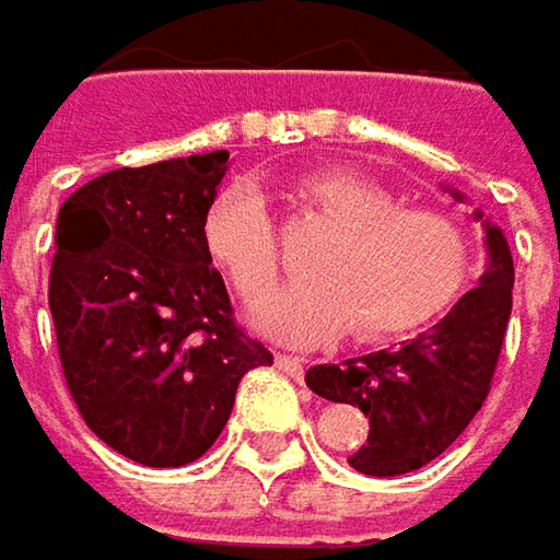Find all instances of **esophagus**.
<instances>
[{"label":"esophagus","mask_w":560,"mask_h":560,"mask_svg":"<svg viewBox=\"0 0 560 560\" xmlns=\"http://www.w3.org/2000/svg\"><path fill=\"white\" fill-rule=\"evenodd\" d=\"M276 365H279L284 375H291L294 381H303V359L300 357H284V353H279Z\"/></svg>","instance_id":"obj_1"}]
</instances>
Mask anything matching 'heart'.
I'll list each match as a JSON object with an SVG mask.
<instances>
[{
  "instance_id": "obj_1",
  "label": "heart",
  "mask_w": 560,
  "mask_h": 560,
  "mask_svg": "<svg viewBox=\"0 0 560 560\" xmlns=\"http://www.w3.org/2000/svg\"><path fill=\"white\" fill-rule=\"evenodd\" d=\"M298 195L338 232L310 257L313 279L294 281L260 306L257 325L279 343L318 347L350 325L365 343L402 338L453 310L468 288L474 242L453 217L406 207L384 185L347 170L303 176ZM203 244L244 303H260L276 288L279 229L250 183L213 198Z\"/></svg>"
}]
</instances>
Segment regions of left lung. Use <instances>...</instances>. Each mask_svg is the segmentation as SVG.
Masks as SVG:
<instances>
[{
    "instance_id": "1",
    "label": "left lung",
    "mask_w": 560,
    "mask_h": 560,
    "mask_svg": "<svg viewBox=\"0 0 560 560\" xmlns=\"http://www.w3.org/2000/svg\"><path fill=\"white\" fill-rule=\"evenodd\" d=\"M462 201V195L453 191ZM483 220V213H474ZM487 269L431 331L399 350H377L340 365H313L306 387L331 402L359 406L369 440L347 462L369 477L424 468L471 424L490 394L511 316L514 262L499 225L483 220Z\"/></svg>"
}]
</instances>
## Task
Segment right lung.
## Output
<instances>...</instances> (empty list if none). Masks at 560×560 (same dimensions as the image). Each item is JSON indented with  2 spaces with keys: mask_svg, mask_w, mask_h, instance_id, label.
Instances as JSON below:
<instances>
[{
  "mask_svg": "<svg viewBox=\"0 0 560 560\" xmlns=\"http://www.w3.org/2000/svg\"><path fill=\"white\" fill-rule=\"evenodd\" d=\"M225 170L229 151L124 166L58 210L49 310L70 396L92 434L148 468L201 458L242 377L272 365L203 244Z\"/></svg>",
  "mask_w": 560,
  "mask_h": 560,
  "instance_id": "obj_1",
  "label": "right lung"
}]
</instances>
